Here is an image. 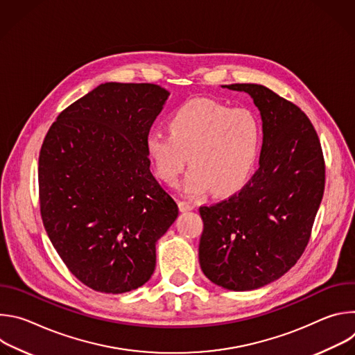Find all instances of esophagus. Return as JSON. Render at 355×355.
Returning <instances> with one entry per match:
<instances>
[{
  "instance_id": "obj_1",
  "label": "esophagus",
  "mask_w": 355,
  "mask_h": 355,
  "mask_svg": "<svg viewBox=\"0 0 355 355\" xmlns=\"http://www.w3.org/2000/svg\"><path fill=\"white\" fill-rule=\"evenodd\" d=\"M178 207H180V211H181V212H188V211L195 209V205H193V204H191V202H185V200L178 202Z\"/></svg>"
}]
</instances>
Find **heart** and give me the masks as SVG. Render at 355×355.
Masks as SVG:
<instances>
[{
	"label": "heart",
	"instance_id": "obj_1",
	"mask_svg": "<svg viewBox=\"0 0 355 355\" xmlns=\"http://www.w3.org/2000/svg\"><path fill=\"white\" fill-rule=\"evenodd\" d=\"M168 132L151 130L146 151L156 174L175 185L188 163L184 191L198 196L211 188L226 195L241 188L254 171L263 147V123L256 112L211 99H192L177 108Z\"/></svg>",
	"mask_w": 355,
	"mask_h": 355
}]
</instances>
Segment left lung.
<instances>
[{
  "label": "left lung",
  "mask_w": 355,
  "mask_h": 355,
  "mask_svg": "<svg viewBox=\"0 0 355 355\" xmlns=\"http://www.w3.org/2000/svg\"><path fill=\"white\" fill-rule=\"evenodd\" d=\"M223 88L247 92L263 121L260 168L229 199L200 207L199 264L214 284L252 291L274 282L299 260L324 191L318 133L295 104L260 84Z\"/></svg>",
  "instance_id": "obj_1"
}]
</instances>
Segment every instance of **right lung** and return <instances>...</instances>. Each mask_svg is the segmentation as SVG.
<instances>
[{
    "label": "right lung",
    "mask_w": 355,
    "mask_h": 355,
    "mask_svg": "<svg viewBox=\"0 0 355 355\" xmlns=\"http://www.w3.org/2000/svg\"><path fill=\"white\" fill-rule=\"evenodd\" d=\"M168 95L156 84H101L66 108L43 140L46 233L71 274L94 291L144 285L156 268V243L178 216L146 151Z\"/></svg>",
    "instance_id": "right-lung-1"
}]
</instances>
